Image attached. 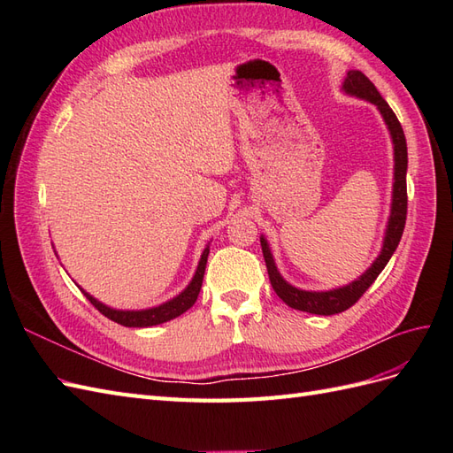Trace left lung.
<instances>
[{
	"label": "left lung",
	"mask_w": 453,
	"mask_h": 453,
	"mask_svg": "<svg viewBox=\"0 0 453 453\" xmlns=\"http://www.w3.org/2000/svg\"><path fill=\"white\" fill-rule=\"evenodd\" d=\"M342 92L353 96L365 102L374 104L380 111L383 122L389 130L391 143H393V190H391V210L386 232H383V242L380 255L374 258V263L370 265L357 280H353L348 285L334 287L328 291H306L298 289V287L291 285L280 273L276 260H273L270 243L260 234V248H263L265 263L268 270V278L273 287V291L283 300L287 306H291L300 311H308L315 315H333L340 313L348 308H351L357 300L363 296V293L368 289L374 280L380 276V272L386 268L389 263L391 255L395 253L396 245L401 242L404 223H406V170H408V150H406V138L399 119L393 113V109L388 105V102L381 98L378 88L372 85L365 73L359 70H349L344 83H342Z\"/></svg>",
	"instance_id": "1"
}]
</instances>
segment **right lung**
Segmentation results:
<instances>
[{"label": "right lung", "instance_id": "add662e5", "mask_svg": "<svg viewBox=\"0 0 453 453\" xmlns=\"http://www.w3.org/2000/svg\"><path fill=\"white\" fill-rule=\"evenodd\" d=\"M208 255H210V243L203 248L195 276H193V280L188 281L185 289L180 295H175L173 298L166 300V303H162V304L153 306V308L117 310V308H111V306L100 303L98 298H94L85 289H81V291L85 293V296L90 300L92 306L98 310L100 313H104L107 319H111V321H115L119 325H125V326H138V328L155 326V325H160V323H166V321L180 318V315L185 313L188 308H193V304L196 303V298H198V293L202 289V280H203L205 265H208Z\"/></svg>", "mask_w": 453, "mask_h": 453}]
</instances>
